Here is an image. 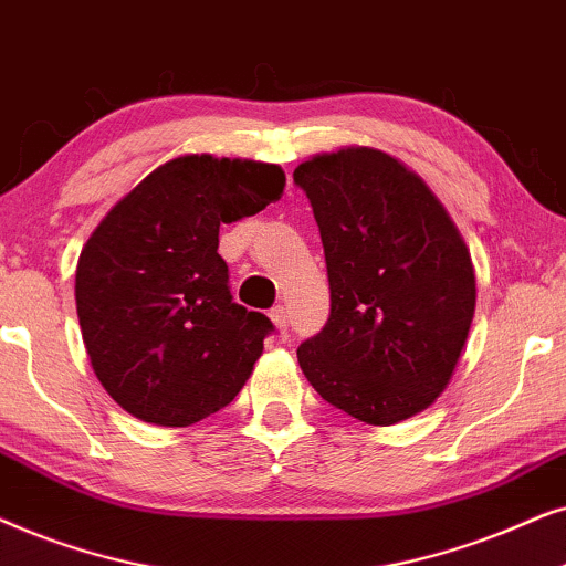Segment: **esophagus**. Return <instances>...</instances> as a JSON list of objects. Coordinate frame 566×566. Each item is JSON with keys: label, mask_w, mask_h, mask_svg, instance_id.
I'll return each instance as SVG.
<instances>
[{"label": "esophagus", "mask_w": 566, "mask_h": 566, "mask_svg": "<svg viewBox=\"0 0 566 566\" xmlns=\"http://www.w3.org/2000/svg\"><path fill=\"white\" fill-rule=\"evenodd\" d=\"M269 318L274 321V326H276L279 331H287V326H290V315H287V307H284V305H274V307H271Z\"/></svg>", "instance_id": "1"}]
</instances>
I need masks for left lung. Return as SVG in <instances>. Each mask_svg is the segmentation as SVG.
<instances>
[{
  "label": "left lung",
  "mask_w": 566,
  "mask_h": 566,
  "mask_svg": "<svg viewBox=\"0 0 566 566\" xmlns=\"http://www.w3.org/2000/svg\"><path fill=\"white\" fill-rule=\"evenodd\" d=\"M326 253L331 315L297 361L323 401L398 424L448 388L476 311L471 253L424 180L380 149L295 168Z\"/></svg>",
  "instance_id": "obj_1"
}]
</instances>
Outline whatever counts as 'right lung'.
Instances as JSON below:
<instances>
[{"mask_svg":"<svg viewBox=\"0 0 566 566\" xmlns=\"http://www.w3.org/2000/svg\"><path fill=\"white\" fill-rule=\"evenodd\" d=\"M282 191L279 165L184 155L103 217L80 253L74 297L93 370L120 409L188 427L240 394L274 326L232 303L220 224Z\"/></svg>","mask_w":566,"mask_h":566,"instance_id":"add662e5","label":"right lung"}]
</instances>
